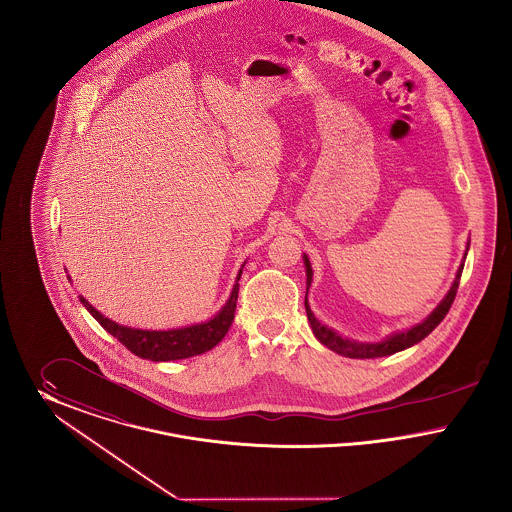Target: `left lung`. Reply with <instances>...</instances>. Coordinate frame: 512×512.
I'll list each match as a JSON object with an SVG mask.
<instances>
[{"instance_id": "8db88e82", "label": "left lung", "mask_w": 512, "mask_h": 512, "mask_svg": "<svg viewBox=\"0 0 512 512\" xmlns=\"http://www.w3.org/2000/svg\"><path fill=\"white\" fill-rule=\"evenodd\" d=\"M466 254H468V246H466V252H464V260H466ZM304 260V268H306V296H304V306H306V316H308V322L310 327L316 335V339L325 345L327 349L341 354V356H347V358H379V356H389V354H395V352H401L404 349H410L412 345L420 343L422 339H426L430 335L431 331L443 322V318L447 316L455 296H457L458 281H460V275H462V269H464V260L462 264L458 266L457 277L449 289V293L445 295V298L437 304V308L431 312L430 316L422 323H416L414 327L406 329V331H399V333H393L389 337H385L383 341L379 343H360V341H354V339H347L343 335H339L337 331H333L331 327L323 325L314 312L310 310V304H308V289L312 285V266H310V260L308 256L304 254L302 256Z\"/></svg>"}]
</instances>
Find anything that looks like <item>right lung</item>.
<instances>
[{
    "instance_id": "right-lung-1",
    "label": "right lung",
    "mask_w": 512,
    "mask_h": 512,
    "mask_svg": "<svg viewBox=\"0 0 512 512\" xmlns=\"http://www.w3.org/2000/svg\"><path fill=\"white\" fill-rule=\"evenodd\" d=\"M243 269L237 275V281L241 279ZM237 296H239V283L233 285V291L227 298V302L221 306L212 320L204 323H194L179 329H167V331H152V329H135L127 325H119L113 320L100 314L84 296L81 298L82 306L94 316V320L100 323L108 333H111L121 345H125L136 356L152 360V362H169V360H183L190 356L204 354L214 349L217 343L227 335L237 308Z\"/></svg>"
}]
</instances>
